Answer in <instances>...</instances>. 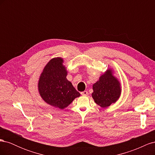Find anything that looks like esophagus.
Listing matches in <instances>:
<instances>
[{
    "instance_id": "esophagus-1",
    "label": "esophagus",
    "mask_w": 155,
    "mask_h": 155,
    "mask_svg": "<svg viewBox=\"0 0 155 155\" xmlns=\"http://www.w3.org/2000/svg\"><path fill=\"white\" fill-rule=\"evenodd\" d=\"M81 94L82 96H87L88 94V93L87 91H83V92H81Z\"/></svg>"
}]
</instances>
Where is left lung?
Segmentation results:
<instances>
[{"label":"left lung","instance_id":"1","mask_svg":"<svg viewBox=\"0 0 155 155\" xmlns=\"http://www.w3.org/2000/svg\"><path fill=\"white\" fill-rule=\"evenodd\" d=\"M113 73L112 69H107L92 85V98L96 104L103 108L114 104L121 95V84Z\"/></svg>","mask_w":155,"mask_h":155}]
</instances>
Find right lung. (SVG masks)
<instances>
[{"mask_svg": "<svg viewBox=\"0 0 155 155\" xmlns=\"http://www.w3.org/2000/svg\"><path fill=\"white\" fill-rule=\"evenodd\" d=\"M62 58L49 61L41 74L38 81L39 93L46 104L63 109L68 107L80 93L67 79V70Z\"/></svg>", "mask_w": 155, "mask_h": 155, "instance_id": "right-lung-1", "label": "right lung"}]
</instances>
